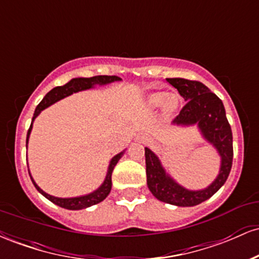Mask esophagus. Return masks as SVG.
<instances>
[{"mask_svg":"<svg viewBox=\"0 0 259 259\" xmlns=\"http://www.w3.org/2000/svg\"><path fill=\"white\" fill-rule=\"evenodd\" d=\"M136 140H138V141L144 142V141H146L147 138H146V136H145V135H138V138H136Z\"/></svg>","mask_w":259,"mask_h":259,"instance_id":"esophagus-1","label":"esophagus"}]
</instances>
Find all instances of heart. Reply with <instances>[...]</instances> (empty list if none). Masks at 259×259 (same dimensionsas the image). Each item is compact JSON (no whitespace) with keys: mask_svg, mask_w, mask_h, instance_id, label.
<instances>
[{"mask_svg":"<svg viewBox=\"0 0 259 259\" xmlns=\"http://www.w3.org/2000/svg\"><path fill=\"white\" fill-rule=\"evenodd\" d=\"M146 106L152 109L162 106V111L164 114H171L179 107V96L177 94H165L162 91L153 92L147 96Z\"/></svg>","mask_w":259,"mask_h":259,"instance_id":"heart-1","label":"heart"}]
</instances>
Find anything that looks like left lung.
<instances>
[{
  "mask_svg": "<svg viewBox=\"0 0 259 259\" xmlns=\"http://www.w3.org/2000/svg\"><path fill=\"white\" fill-rule=\"evenodd\" d=\"M167 81L186 101L173 125H197L202 138L221 156V168L212 184L202 190H190L177 183L165 171L157 154L145 147L147 186L157 200L178 207H192L212 197L227 181L233 164V133L222 100L206 85L183 78H169Z\"/></svg>",
  "mask_w": 259,
  "mask_h": 259,
  "instance_id": "left-lung-1",
  "label": "left lung"
}]
</instances>
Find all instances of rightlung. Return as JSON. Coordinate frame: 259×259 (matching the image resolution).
Masks as SVG:
<instances>
[{"mask_svg":"<svg viewBox=\"0 0 259 259\" xmlns=\"http://www.w3.org/2000/svg\"><path fill=\"white\" fill-rule=\"evenodd\" d=\"M120 80L121 79L119 78V76H115V75H97V76H92V78H74L63 86H57V88H53L51 91L47 92L46 96L44 97L42 101H41V102L37 105L36 109H35L34 117H32L30 127H29V130H28V135H26V148H28V142H29V138H30L32 123H34L35 118H36L45 108H47V107L53 105V103L58 102V101L64 99V97H68V96H70V95L75 94V92L89 90V89H94L96 85L103 86L107 84H111V82H114V81H120ZM124 152H125V150H124L123 152L115 154V156L113 157V158L111 159V162H109L108 169H107V174H106L105 180H103V183L101 184V186L99 187V189H96L95 191H92L88 195L76 196V197H56V196L49 195L47 192H45L42 189H40V187H38L37 184L35 183V180L32 179L30 170H29V175H30V179L32 181V184H34V186L36 187L37 191L40 192L42 196H45L47 200L51 201L52 203L57 204V206L62 207V208H65V209H70V210L84 209V208L91 207V206H94V204L100 203V202H102L107 197V196L109 195V192H111V189H112L113 169H114L115 165H117L118 160L123 157Z\"/></svg>","mask_w":259,"mask_h":259,"instance_id":"add662e5","label":"right lung"}]
</instances>
